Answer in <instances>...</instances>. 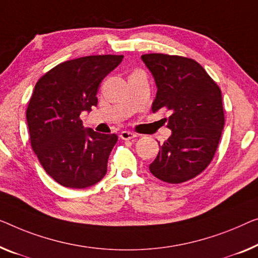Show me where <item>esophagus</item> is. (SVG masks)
Returning <instances> with one entry per match:
<instances>
[{
    "label": "esophagus",
    "mask_w": 258,
    "mask_h": 258,
    "mask_svg": "<svg viewBox=\"0 0 258 258\" xmlns=\"http://www.w3.org/2000/svg\"><path fill=\"white\" fill-rule=\"evenodd\" d=\"M120 138L122 140H131V139H134V138H137V134L128 132V131H122L120 133Z\"/></svg>",
    "instance_id": "obj_1"
}]
</instances>
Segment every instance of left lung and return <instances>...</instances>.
<instances>
[{
    "label": "left lung",
    "instance_id": "left-lung-1",
    "mask_svg": "<svg viewBox=\"0 0 258 258\" xmlns=\"http://www.w3.org/2000/svg\"><path fill=\"white\" fill-rule=\"evenodd\" d=\"M155 80L152 110L170 111L169 139L149 164L163 182L178 184L201 174L212 161L225 125L221 90L197 61L178 55H141Z\"/></svg>",
    "mask_w": 258,
    "mask_h": 258
}]
</instances>
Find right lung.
Instances as JSON below:
<instances>
[{
    "label": "right lung",
    "mask_w": 258,
    "mask_h": 258,
    "mask_svg": "<svg viewBox=\"0 0 258 258\" xmlns=\"http://www.w3.org/2000/svg\"><path fill=\"white\" fill-rule=\"evenodd\" d=\"M124 55H90L57 64L38 80L26 121L33 152L60 185L84 189L106 174L118 137L84 128L80 114L97 105V90Z\"/></svg>",
    "instance_id": "obj_1"
}]
</instances>
